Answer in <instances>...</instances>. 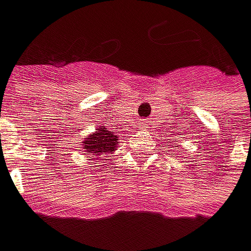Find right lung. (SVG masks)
<instances>
[{
    "label": "right lung",
    "mask_w": 251,
    "mask_h": 251,
    "mask_svg": "<svg viewBox=\"0 0 251 251\" xmlns=\"http://www.w3.org/2000/svg\"><path fill=\"white\" fill-rule=\"evenodd\" d=\"M119 144V135H114L113 132L107 131L105 126H98L95 132L89 134L88 138L83 140V143L79 146V149H83V153L89 154L92 159H100L101 154L113 153L117 150Z\"/></svg>",
    "instance_id": "right-lung-1"
}]
</instances>
